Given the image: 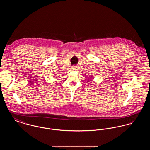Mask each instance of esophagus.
Instances as JSON below:
<instances>
[{
    "instance_id": "1",
    "label": "esophagus",
    "mask_w": 150,
    "mask_h": 150,
    "mask_svg": "<svg viewBox=\"0 0 150 150\" xmlns=\"http://www.w3.org/2000/svg\"><path fill=\"white\" fill-rule=\"evenodd\" d=\"M76 70V67L74 66L72 67V70Z\"/></svg>"
}]
</instances>
